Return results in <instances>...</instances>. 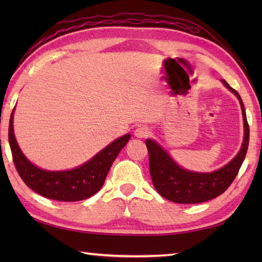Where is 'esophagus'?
I'll use <instances>...</instances> for the list:
<instances>
[{
	"mask_svg": "<svg viewBox=\"0 0 262 262\" xmlns=\"http://www.w3.org/2000/svg\"><path fill=\"white\" fill-rule=\"evenodd\" d=\"M134 134L137 138H145L149 135V130H148V128L145 126H140L136 128Z\"/></svg>",
	"mask_w": 262,
	"mask_h": 262,
	"instance_id": "1",
	"label": "esophagus"
}]
</instances>
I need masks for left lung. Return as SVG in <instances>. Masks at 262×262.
<instances>
[{"label": "left lung", "mask_w": 262, "mask_h": 262, "mask_svg": "<svg viewBox=\"0 0 262 262\" xmlns=\"http://www.w3.org/2000/svg\"><path fill=\"white\" fill-rule=\"evenodd\" d=\"M223 83L240 101L244 122V141L242 147L230 163L211 173L187 171L181 169L157 142L152 140H146L145 142L153 186L161 196L170 202L178 204H199L216 198L234 181L246 159L250 136L246 109L240 94L227 84L225 80H223Z\"/></svg>", "instance_id": "obj_1"}]
</instances>
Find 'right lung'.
Listing matches in <instances>:
<instances>
[{"instance_id":"right-lung-1","label":"right lung","mask_w":262,"mask_h":262,"mask_svg":"<svg viewBox=\"0 0 262 262\" xmlns=\"http://www.w3.org/2000/svg\"><path fill=\"white\" fill-rule=\"evenodd\" d=\"M129 138V134L117 138L89 162L76 169L45 171L33 165L22 154L13 134V113L9 125L11 153L21 179L40 196L59 202H79L97 193L104 183L111 164Z\"/></svg>"}]
</instances>
